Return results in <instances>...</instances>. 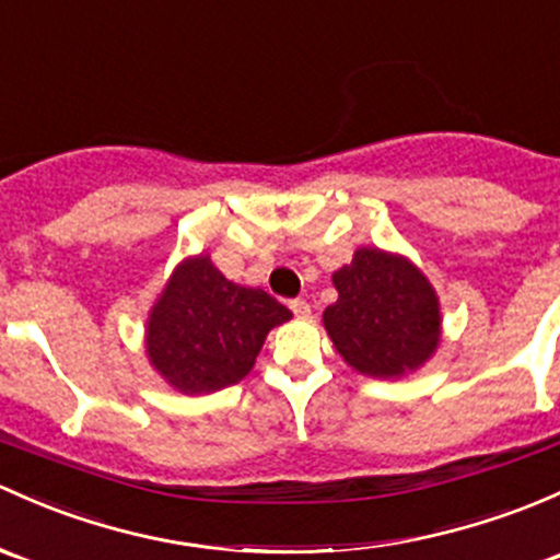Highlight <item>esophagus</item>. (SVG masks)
Returning a JSON list of instances; mask_svg holds the SVG:
<instances>
[{"label":"esophagus","mask_w":560,"mask_h":560,"mask_svg":"<svg viewBox=\"0 0 560 560\" xmlns=\"http://www.w3.org/2000/svg\"><path fill=\"white\" fill-rule=\"evenodd\" d=\"M290 308H292V314L300 316V319H305V316H311V305H308V300H303V298L292 300Z\"/></svg>","instance_id":"1"}]
</instances>
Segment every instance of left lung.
Returning a JSON list of instances; mask_svg holds the SVG:
<instances>
[{"label": "left lung", "mask_w": 560, "mask_h": 560, "mask_svg": "<svg viewBox=\"0 0 560 560\" xmlns=\"http://www.w3.org/2000/svg\"><path fill=\"white\" fill-rule=\"evenodd\" d=\"M338 300L325 327L338 354L364 375L399 378L419 370L440 343V305L427 276L405 257L359 249L332 276Z\"/></svg>", "instance_id": "obj_1"}]
</instances>
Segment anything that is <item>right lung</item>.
<instances>
[{"label": "right lung", "mask_w": 560, "mask_h": 560, "mask_svg": "<svg viewBox=\"0 0 560 560\" xmlns=\"http://www.w3.org/2000/svg\"><path fill=\"white\" fill-rule=\"evenodd\" d=\"M292 311L268 292L238 287L192 257L174 270L147 325L152 368L185 394L238 384L260 354L265 335Z\"/></svg>", "instance_id": "add662e5"}]
</instances>
